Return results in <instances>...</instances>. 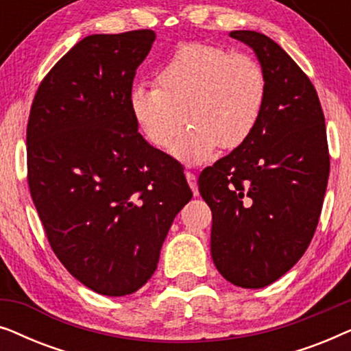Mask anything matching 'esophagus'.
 <instances>
[{
	"instance_id": "esophagus-1",
	"label": "esophagus",
	"mask_w": 351,
	"mask_h": 351,
	"mask_svg": "<svg viewBox=\"0 0 351 351\" xmlns=\"http://www.w3.org/2000/svg\"><path fill=\"white\" fill-rule=\"evenodd\" d=\"M185 177H186V180H189V185H190L191 191H193V195L198 196L199 191H198V182H196V176L193 174V172L186 171L185 172Z\"/></svg>"
}]
</instances>
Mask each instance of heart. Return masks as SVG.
Segmentation results:
<instances>
[{"label":"heart","instance_id":"b5f03b06","mask_svg":"<svg viewBox=\"0 0 351 351\" xmlns=\"http://www.w3.org/2000/svg\"><path fill=\"white\" fill-rule=\"evenodd\" d=\"M156 84L132 89L134 118L158 148L171 147L191 123L172 148L189 165L209 160L220 145L246 143L267 100V76L256 59L199 43L180 46L158 70Z\"/></svg>","mask_w":351,"mask_h":351}]
</instances>
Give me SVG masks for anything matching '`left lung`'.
<instances>
[{"mask_svg":"<svg viewBox=\"0 0 351 351\" xmlns=\"http://www.w3.org/2000/svg\"><path fill=\"white\" fill-rule=\"evenodd\" d=\"M267 76L261 121L246 143L198 179L213 210L210 254L220 275L265 287L299 262L318 225L329 177L324 114L300 66L271 38L234 30Z\"/></svg>","mask_w":351,"mask_h":351,"instance_id":"1","label":"left lung"}]
</instances>
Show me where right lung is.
<instances>
[{
	"instance_id": "obj_1",
	"label": "right lung",
	"mask_w": 351,
	"mask_h": 351,
	"mask_svg": "<svg viewBox=\"0 0 351 351\" xmlns=\"http://www.w3.org/2000/svg\"><path fill=\"white\" fill-rule=\"evenodd\" d=\"M155 32L90 35L41 81L27 126L28 186L57 258L94 292L141 289L191 199L184 169L152 147L131 108Z\"/></svg>"
}]
</instances>
